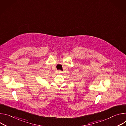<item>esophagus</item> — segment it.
I'll use <instances>...</instances> for the list:
<instances>
[{
  "label": "esophagus",
  "mask_w": 126,
  "mask_h": 126,
  "mask_svg": "<svg viewBox=\"0 0 126 126\" xmlns=\"http://www.w3.org/2000/svg\"><path fill=\"white\" fill-rule=\"evenodd\" d=\"M62 72L61 71H60V70H57V71H56V73H58V74L61 73Z\"/></svg>",
  "instance_id": "obj_1"
}]
</instances>
